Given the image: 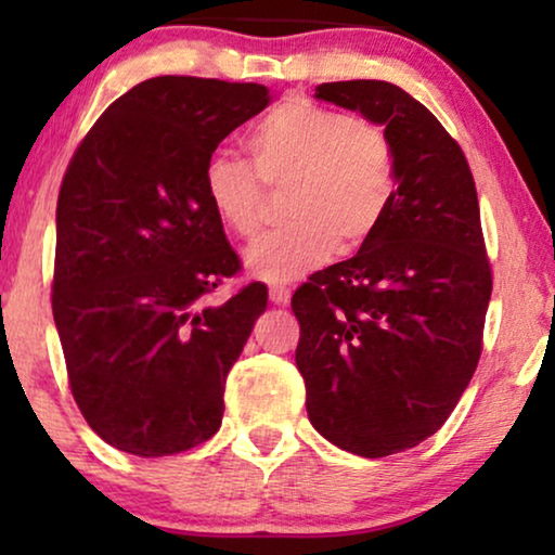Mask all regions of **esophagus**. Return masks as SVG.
Here are the masks:
<instances>
[{
  "mask_svg": "<svg viewBox=\"0 0 555 555\" xmlns=\"http://www.w3.org/2000/svg\"><path fill=\"white\" fill-rule=\"evenodd\" d=\"M270 300L275 302V306H285V302L291 300V287H287V285H272L270 287Z\"/></svg>",
  "mask_w": 555,
  "mask_h": 555,
  "instance_id": "esophagus-1",
  "label": "esophagus"
}]
</instances>
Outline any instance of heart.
I'll list each match as a JSON object with an SVG mask.
<instances>
[{"mask_svg": "<svg viewBox=\"0 0 555 555\" xmlns=\"http://www.w3.org/2000/svg\"><path fill=\"white\" fill-rule=\"evenodd\" d=\"M249 164L230 154L204 166V194L215 217L240 240H255L264 219V186H287L291 222L247 249L255 278L291 283L333 253L356 255L374 240L397 196V156L376 120L291 98L247 139Z\"/></svg>", "mask_w": 555, "mask_h": 555, "instance_id": "heart-1", "label": "heart"}]
</instances>
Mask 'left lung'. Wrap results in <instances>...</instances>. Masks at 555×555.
<instances>
[{"label": "left lung", "mask_w": 555, "mask_h": 555, "mask_svg": "<svg viewBox=\"0 0 555 555\" xmlns=\"http://www.w3.org/2000/svg\"><path fill=\"white\" fill-rule=\"evenodd\" d=\"M315 98L386 126L397 196L374 240L293 293L310 424L340 450L386 457L447 422L482 353L492 268L475 179L444 126L384 80Z\"/></svg>", "instance_id": "obj_1"}]
</instances>
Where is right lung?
Returning a JSON list of instances; mask_svg holds the SVG:
<instances>
[{"mask_svg":"<svg viewBox=\"0 0 555 555\" xmlns=\"http://www.w3.org/2000/svg\"><path fill=\"white\" fill-rule=\"evenodd\" d=\"M270 93L164 75L113 101L75 149L57 196L52 315L90 429L139 457L217 435L224 382L268 287L209 295L242 262L204 194V166Z\"/></svg>","mask_w":555,"mask_h":555,"instance_id":"add662e5","label":"right lung"}]
</instances>
